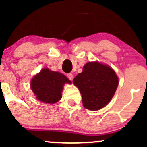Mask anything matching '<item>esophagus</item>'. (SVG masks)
Segmentation results:
<instances>
[{
  "instance_id": "obj_1",
  "label": "esophagus",
  "mask_w": 147,
  "mask_h": 147,
  "mask_svg": "<svg viewBox=\"0 0 147 147\" xmlns=\"http://www.w3.org/2000/svg\"><path fill=\"white\" fill-rule=\"evenodd\" d=\"M67 77L71 81H72L73 79H74V75L72 74H67Z\"/></svg>"
}]
</instances>
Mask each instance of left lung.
<instances>
[{"label":"left lung","mask_w":147,"mask_h":147,"mask_svg":"<svg viewBox=\"0 0 147 147\" xmlns=\"http://www.w3.org/2000/svg\"><path fill=\"white\" fill-rule=\"evenodd\" d=\"M80 90L83 106L90 110H100L110 102L119 85L115 71L98 62H88L73 80Z\"/></svg>","instance_id":"obj_1"}]
</instances>
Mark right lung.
<instances>
[{
  "instance_id": "right-lung-1",
  "label": "right lung",
  "mask_w": 147,
  "mask_h": 147,
  "mask_svg": "<svg viewBox=\"0 0 147 147\" xmlns=\"http://www.w3.org/2000/svg\"><path fill=\"white\" fill-rule=\"evenodd\" d=\"M65 83L71 84V82L60 73L44 68L34 76L31 88L37 99L44 103L54 104L62 98Z\"/></svg>"
}]
</instances>
